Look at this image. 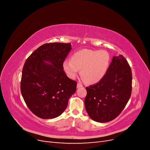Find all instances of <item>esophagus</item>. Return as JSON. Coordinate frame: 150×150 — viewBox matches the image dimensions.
<instances>
[{
  "instance_id": "34e87169",
  "label": "esophagus",
  "mask_w": 150,
  "mask_h": 150,
  "mask_svg": "<svg viewBox=\"0 0 150 150\" xmlns=\"http://www.w3.org/2000/svg\"><path fill=\"white\" fill-rule=\"evenodd\" d=\"M81 87H83V85L81 84L80 83H78V84H77V88H81Z\"/></svg>"
}]
</instances>
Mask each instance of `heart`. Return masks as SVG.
<instances>
[{
  "mask_svg": "<svg viewBox=\"0 0 150 150\" xmlns=\"http://www.w3.org/2000/svg\"><path fill=\"white\" fill-rule=\"evenodd\" d=\"M110 55L104 50L82 49L65 61L63 69L71 79H75L81 69V76L86 83H99L105 76L110 64Z\"/></svg>",
  "mask_w": 150,
  "mask_h": 150,
  "instance_id": "1",
  "label": "heart"
}]
</instances>
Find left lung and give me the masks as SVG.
Masks as SVG:
<instances>
[{
  "instance_id": "8db88e82",
  "label": "left lung",
  "mask_w": 150,
  "mask_h": 150,
  "mask_svg": "<svg viewBox=\"0 0 150 150\" xmlns=\"http://www.w3.org/2000/svg\"><path fill=\"white\" fill-rule=\"evenodd\" d=\"M85 108L93 120L106 122L120 115L132 91V72L122 55L114 56L104 78L86 88Z\"/></svg>"
}]
</instances>
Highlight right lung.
Listing matches in <instances>:
<instances>
[{"instance_id":"right-lung-1","label":"right lung","mask_w":150,"mask_h":150,"mask_svg":"<svg viewBox=\"0 0 150 150\" xmlns=\"http://www.w3.org/2000/svg\"><path fill=\"white\" fill-rule=\"evenodd\" d=\"M70 43H46L27 59L22 69L21 91L29 110L42 119L60 116L77 86L63 69ZM44 61H48L51 65Z\"/></svg>"}]
</instances>
